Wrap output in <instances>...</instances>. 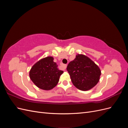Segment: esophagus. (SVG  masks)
<instances>
[{"instance_id": "esophagus-1", "label": "esophagus", "mask_w": 128, "mask_h": 128, "mask_svg": "<svg viewBox=\"0 0 128 128\" xmlns=\"http://www.w3.org/2000/svg\"><path fill=\"white\" fill-rule=\"evenodd\" d=\"M60 65L61 66V67H62V68L64 69V70H65V69H66V68H67V64H61Z\"/></svg>"}]
</instances>
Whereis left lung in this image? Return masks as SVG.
Listing matches in <instances>:
<instances>
[{
    "label": "left lung",
    "mask_w": 128,
    "mask_h": 128,
    "mask_svg": "<svg viewBox=\"0 0 128 128\" xmlns=\"http://www.w3.org/2000/svg\"><path fill=\"white\" fill-rule=\"evenodd\" d=\"M67 70L74 86L82 91L94 88L101 75V70L94 61L86 56L79 54L69 63Z\"/></svg>",
    "instance_id": "1"
}]
</instances>
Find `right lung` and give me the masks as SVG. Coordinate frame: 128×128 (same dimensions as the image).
<instances>
[{
  "label": "right lung",
  "instance_id": "right-lung-1",
  "mask_svg": "<svg viewBox=\"0 0 128 128\" xmlns=\"http://www.w3.org/2000/svg\"><path fill=\"white\" fill-rule=\"evenodd\" d=\"M52 56L42 59L34 64L29 72L30 78L40 88L51 90L59 82L61 75L64 72L58 68Z\"/></svg>",
  "mask_w": 128,
  "mask_h": 128
}]
</instances>
